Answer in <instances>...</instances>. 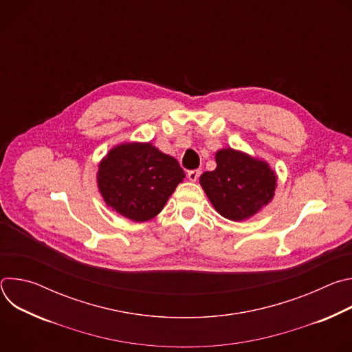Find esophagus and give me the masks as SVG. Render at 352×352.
Masks as SVG:
<instances>
[{
  "instance_id": "obj_1",
  "label": "esophagus",
  "mask_w": 352,
  "mask_h": 352,
  "mask_svg": "<svg viewBox=\"0 0 352 352\" xmlns=\"http://www.w3.org/2000/svg\"><path fill=\"white\" fill-rule=\"evenodd\" d=\"M199 175H200V170H190V171H188V178H189V181H196L197 178H199Z\"/></svg>"
}]
</instances>
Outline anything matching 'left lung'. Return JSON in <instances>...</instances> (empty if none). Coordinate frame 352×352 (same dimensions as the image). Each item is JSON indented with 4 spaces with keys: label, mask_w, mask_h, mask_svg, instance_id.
<instances>
[{
    "label": "left lung",
    "mask_w": 352,
    "mask_h": 352,
    "mask_svg": "<svg viewBox=\"0 0 352 352\" xmlns=\"http://www.w3.org/2000/svg\"><path fill=\"white\" fill-rule=\"evenodd\" d=\"M216 163V170L200 175V185L223 217L249 219L273 199L277 178L267 163L234 148L219 150Z\"/></svg>",
    "instance_id": "obj_1"
}]
</instances>
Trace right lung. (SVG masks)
I'll use <instances>...</instances> for the list:
<instances>
[{"label":"right lung","mask_w":352,"mask_h":352,"mask_svg":"<svg viewBox=\"0 0 352 352\" xmlns=\"http://www.w3.org/2000/svg\"><path fill=\"white\" fill-rule=\"evenodd\" d=\"M178 162L152 143H124L98 166L97 182L107 206L133 221L157 216L184 179Z\"/></svg>","instance_id":"add662e5"}]
</instances>
